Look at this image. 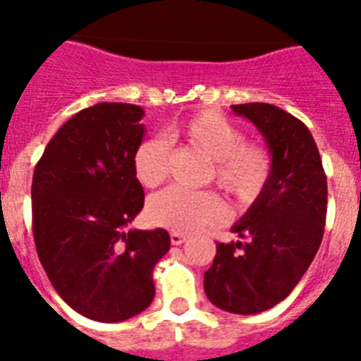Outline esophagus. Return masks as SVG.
Returning <instances> with one entry per match:
<instances>
[{"label":"esophagus","mask_w":361,"mask_h":361,"mask_svg":"<svg viewBox=\"0 0 361 361\" xmlns=\"http://www.w3.org/2000/svg\"><path fill=\"white\" fill-rule=\"evenodd\" d=\"M185 240V234H181V232H170V241H172V245H181Z\"/></svg>","instance_id":"34e87169"}]
</instances>
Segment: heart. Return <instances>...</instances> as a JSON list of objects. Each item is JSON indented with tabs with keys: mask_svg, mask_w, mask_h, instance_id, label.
<instances>
[{
	"mask_svg": "<svg viewBox=\"0 0 361 361\" xmlns=\"http://www.w3.org/2000/svg\"><path fill=\"white\" fill-rule=\"evenodd\" d=\"M174 135L202 149L212 159L215 183L240 202H251L260 195L271 174V157L266 147L245 142L243 130L234 121L202 110L180 125ZM170 142L164 136H147L133 153V172L144 187H157L169 176ZM226 217V208L217 195L169 187L147 202V219L174 232H192L217 225Z\"/></svg>",
	"mask_w": 361,
	"mask_h": 361,
	"instance_id": "heart-1",
	"label": "heart"
}]
</instances>
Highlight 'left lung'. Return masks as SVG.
<instances>
[{"label": "left lung", "instance_id": "1", "mask_svg": "<svg viewBox=\"0 0 361 361\" xmlns=\"http://www.w3.org/2000/svg\"><path fill=\"white\" fill-rule=\"evenodd\" d=\"M271 153V174L232 226L241 240L217 243L204 292L215 307L257 314L283 302L313 262L326 225L328 181L319 147L302 121L266 103L234 104Z\"/></svg>", "mask_w": 361, "mask_h": 361}]
</instances>
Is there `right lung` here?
<instances>
[{
  "label": "right lung",
  "instance_id": "right-lung-1",
  "mask_svg": "<svg viewBox=\"0 0 361 361\" xmlns=\"http://www.w3.org/2000/svg\"><path fill=\"white\" fill-rule=\"evenodd\" d=\"M136 104L80 110L48 142L31 183L39 260L61 300L97 322H121L153 302L163 228L129 231L144 208L133 153L146 127Z\"/></svg>",
  "mask_w": 361,
  "mask_h": 361
}]
</instances>
